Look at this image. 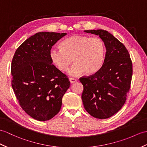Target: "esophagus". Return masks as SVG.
Listing matches in <instances>:
<instances>
[{
  "mask_svg": "<svg viewBox=\"0 0 147 147\" xmlns=\"http://www.w3.org/2000/svg\"><path fill=\"white\" fill-rule=\"evenodd\" d=\"M69 81H70V83H76V82L77 81V80L76 79V78H69Z\"/></svg>",
  "mask_w": 147,
  "mask_h": 147,
  "instance_id": "esophagus-1",
  "label": "esophagus"
}]
</instances>
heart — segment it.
<instances>
[{
    "label": "heart",
    "instance_id": "1",
    "mask_svg": "<svg viewBox=\"0 0 147 147\" xmlns=\"http://www.w3.org/2000/svg\"><path fill=\"white\" fill-rule=\"evenodd\" d=\"M61 46V49L53 47L50 51L51 61L61 71H66L73 60L75 63L69 70L72 76L84 71L88 75L95 74L103 65L106 46L100 37L75 35L64 40Z\"/></svg>",
    "mask_w": 147,
    "mask_h": 147
}]
</instances>
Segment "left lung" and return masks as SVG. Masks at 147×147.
<instances>
[{
	"label": "left lung",
	"instance_id": "left-lung-1",
	"mask_svg": "<svg viewBox=\"0 0 147 147\" xmlns=\"http://www.w3.org/2000/svg\"><path fill=\"white\" fill-rule=\"evenodd\" d=\"M103 40L107 52L104 63L94 74L81 77L83 85L82 101L85 110L98 119L111 117L127 100L131 81L132 62L123 44L107 30H84Z\"/></svg>",
	"mask_w": 147,
	"mask_h": 147
}]
</instances>
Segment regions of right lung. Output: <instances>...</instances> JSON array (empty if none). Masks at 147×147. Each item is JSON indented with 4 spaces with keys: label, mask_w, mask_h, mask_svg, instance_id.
Returning a JSON list of instances; mask_svg holds the SVG:
<instances>
[{
    "label": "right lung",
    "mask_w": 147,
    "mask_h": 147,
    "mask_svg": "<svg viewBox=\"0 0 147 147\" xmlns=\"http://www.w3.org/2000/svg\"><path fill=\"white\" fill-rule=\"evenodd\" d=\"M66 33L40 32L27 39L13 55L11 84L22 110L38 121L53 118L61 110L70 86L66 74L53 65L50 51Z\"/></svg>",
    "instance_id": "obj_1"
}]
</instances>
